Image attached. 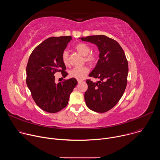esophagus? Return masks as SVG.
I'll return each instance as SVG.
<instances>
[{
	"label": "esophagus",
	"instance_id": "obj_1",
	"mask_svg": "<svg viewBox=\"0 0 160 160\" xmlns=\"http://www.w3.org/2000/svg\"><path fill=\"white\" fill-rule=\"evenodd\" d=\"M83 82V80H78V83H81V82Z\"/></svg>",
	"mask_w": 160,
	"mask_h": 160
}]
</instances>
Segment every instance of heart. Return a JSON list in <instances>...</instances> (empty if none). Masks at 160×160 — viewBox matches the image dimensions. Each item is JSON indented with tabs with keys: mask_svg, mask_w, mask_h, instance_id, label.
Wrapping results in <instances>:
<instances>
[{
	"mask_svg": "<svg viewBox=\"0 0 160 160\" xmlns=\"http://www.w3.org/2000/svg\"><path fill=\"white\" fill-rule=\"evenodd\" d=\"M75 49L82 56H84L83 62L91 66H94L98 62L99 56L94 52H91L92 49L88 45L85 43H78L75 46ZM61 61L64 66L70 65L69 55L66 51H64L61 54ZM89 69L87 66L80 68H74L70 72V76L77 80H82L88 73Z\"/></svg>",
	"mask_w": 160,
	"mask_h": 160,
	"instance_id": "b5f03b06",
	"label": "heart"
}]
</instances>
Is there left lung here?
Masks as SVG:
<instances>
[{
    "instance_id": "1",
    "label": "left lung",
    "mask_w": 160,
    "mask_h": 160,
    "mask_svg": "<svg viewBox=\"0 0 160 160\" xmlns=\"http://www.w3.org/2000/svg\"><path fill=\"white\" fill-rule=\"evenodd\" d=\"M96 44L99 59L89 77L98 78L96 83L86 80L88 88L84 98L87 107L95 112H105L115 106L122 97L127 84L128 65L120 44L106 35L80 38Z\"/></svg>"
}]
</instances>
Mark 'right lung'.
<instances>
[{
    "label": "right lung",
    "mask_w": 160,
    "mask_h": 160,
    "mask_svg": "<svg viewBox=\"0 0 160 160\" xmlns=\"http://www.w3.org/2000/svg\"><path fill=\"white\" fill-rule=\"evenodd\" d=\"M71 36L50 37L33 49L27 66V84L36 104L43 111L55 113L64 108L77 85L75 78L55 83L54 74H68L61 61V54Z\"/></svg>",
    "instance_id": "obj_1"
}]
</instances>
